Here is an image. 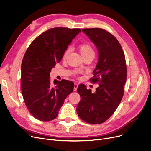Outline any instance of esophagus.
<instances>
[{
    "mask_svg": "<svg viewBox=\"0 0 151 151\" xmlns=\"http://www.w3.org/2000/svg\"><path fill=\"white\" fill-rule=\"evenodd\" d=\"M77 88H78V84H77V83H74V91H76L77 90Z\"/></svg>",
    "mask_w": 151,
    "mask_h": 151,
    "instance_id": "1",
    "label": "esophagus"
}]
</instances>
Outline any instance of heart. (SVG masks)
I'll list each match as a JSON object with an SVG mask.
<instances>
[{
	"instance_id": "1",
	"label": "heart",
	"mask_w": 151,
	"mask_h": 151,
	"mask_svg": "<svg viewBox=\"0 0 151 151\" xmlns=\"http://www.w3.org/2000/svg\"><path fill=\"white\" fill-rule=\"evenodd\" d=\"M79 50L82 56L85 57L89 55H94V51L92 47L88 43H83L79 47ZM70 52V48H68L63 55V58H66Z\"/></svg>"
}]
</instances>
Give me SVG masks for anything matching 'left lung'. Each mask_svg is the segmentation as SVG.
Here are the masks:
<instances>
[{
    "label": "left lung",
    "instance_id": "1",
    "mask_svg": "<svg viewBox=\"0 0 151 151\" xmlns=\"http://www.w3.org/2000/svg\"><path fill=\"white\" fill-rule=\"evenodd\" d=\"M87 35L98 50V61L90 78L98 83L92 93L84 84L78 86L81 101L77 106L78 117L90 124H100L116 111L124 94L127 65L124 51L114 35L101 28H85Z\"/></svg>",
    "mask_w": 151,
    "mask_h": 151
}]
</instances>
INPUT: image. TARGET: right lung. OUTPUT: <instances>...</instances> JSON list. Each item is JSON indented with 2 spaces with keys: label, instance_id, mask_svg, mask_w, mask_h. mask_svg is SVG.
I'll list each match as a JSON object with an SVG mask.
<instances>
[{
  "label": "right lung",
  "instance_id": "right-lung-1",
  "mask_svg": "<svg viewBox=\"0 0 151 151\" xmlns=\"http://www.w3.org/2000/svg\"><path fill=\"white\" fill-rule=\"evenodd\" d=\"M80 32L78 28L50 29L27 48L21 63V86L25 104L35 119L44 122L55 119L64 99L73 91L74 83L70 81L55 80L53 86L50 73Z\"/></svg>",
  "mask_w": 151,
  "mask_h": 151
}]
</instances>
